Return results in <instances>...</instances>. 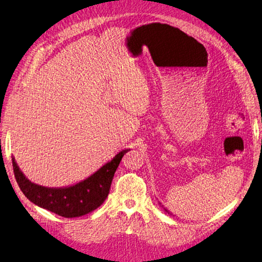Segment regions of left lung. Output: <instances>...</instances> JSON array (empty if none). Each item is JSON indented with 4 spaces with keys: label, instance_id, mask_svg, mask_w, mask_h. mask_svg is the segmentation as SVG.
I'll use <instances>...</instances> for the list:
<instances>
[{
    "label": "left lung",
    "instance_id": "left-lung-1",
    "mask_svg": "<svg viewBox=\"0 0 262 262\" xmlns=\"http://www.w3.org/2000/svg\"><path fill=\"white\" fill-rule=\"evenodd\" d=\"M160 204H161V203H160ZM162 207H163V205H162ZM163 208H164V209H165V211H166V212H168V214H170V212H169V211H168V210H167V209H166L165 207H163ZM170 215H171V214H170Z\"/></svg>",
    "mask_w": 262,
    "mask_h": 262
}]
</instances>
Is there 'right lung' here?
Instances as JSON below:
<instances>
[{
	"mask_svg": "<svg viewBox=\"0 0 262 262\" xmlns=\"http://www.w3.org/2000/svg\"><path fill=\"white\" fill-rule=\"evenodd\" d=\"M129 150L119 152L86 179L62 188H47L31 182L19 168L14 157L12 161L16 181L29 201L56 215L74 218L89 214L102 204L109 194L114 172L124 154Z\"/></svg>",
	"mask_w": 262,
	"mask_h": 262,
	"instance_id": "add662e5",
	"label": "right lung"
}]
</instances>
